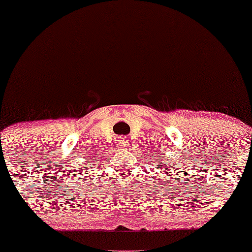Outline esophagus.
I'll return each instance as SVG.
<instances>
[{"instance_id": "1", "label": "esophagus", "mask_w": 252, "mask_h": 252, "mask_svg": "<svg viewBox=\"0 0 252 252\" xmlns=\"http://www.w3.org/2000/svg\"><path fill=\"white\" fill-rule=\"evenodd\" d=\"M128 143V138H126V137H121V138H118V147H120V148H123L124 146H126V144Z\"/></svg>"}]
</instances>
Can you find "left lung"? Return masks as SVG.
<instances>
[{
	"mask_svg": "<svg viewBox=\"0 0 252 252\" xmlns=\"http://www.w3.org/2000/svg\"><path fill=\"white\" fill-rule=\"evenodd\" d=\"M158 163H160V162H158ZM161 166H162V164H161ZM158 168L166 170V172H168V169H169V168H167V167H166V168H164V167H158ZM169 172H173V170H169Z\"/></svg>",
	"mask_w": 252,
	"mask_h": 252,
	"instance_id": "8db88e82",
	"label": "left lung"
}]
</instances>
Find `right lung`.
<instances>
[{
    "instance_id": "obj_1",
    "label": "right lung",
    "mask_w": 252,
    "mask_h": 252,
    "mask_svg": "<svg viewBox=\"0 0 252 252\" xmlns=\"http://www.w3.org/2000/svg\"><path fill=\"white\" fill-rule=\"evenodd\" d=\"M84 168H85L84 170H90V168H92V162H89L88 161V166H85Z\"/></svg>"
}]
</instances>
